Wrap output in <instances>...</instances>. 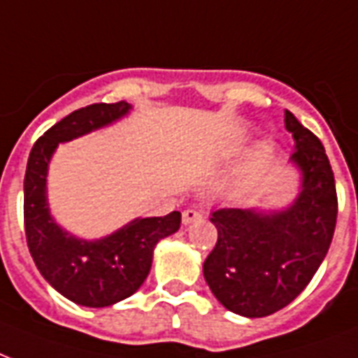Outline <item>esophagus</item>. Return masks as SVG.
I'll use <instances>...</instances> for the list:
<instances>
[{
    "label": "esophagus",
    "mask_w": 358,
    "mask_h": 358,
    "mask_svg": "<svg viewBox=\"0 0 358 358\" xmlns=\"http://www.w3.org/2000/svg\"><path fill=\"white\" fill-rule=\"evenodd\" d=\"M199 220H203V212H199V210L187 208L182 212V222H184V225H189V223L199 222Z\"/></svg>",
    "instance_id": "1"
}]
</instances>
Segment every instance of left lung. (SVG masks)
Wrapping results in <instances>:
<instances>
[{
  "mask_svg": "<svg viewBox=\"0 0 358 358\" xmlns=\"http://www.w3.org/2000/svg\"><path fill=\"white\" fill-rule=\"evenodd\" d=\"M285 129L302 178L294 203L280 212L220 208L210 217L217 242L203 264L204 280L229 312L244 317H266L293 302L323 263L336 227V184L323 144L289 110Z\"/></svg>",
  "mask_w": 358,
  "mask_h": 358,
  "instance_id": "1",
  "label": "left lung"
}]
</instances>
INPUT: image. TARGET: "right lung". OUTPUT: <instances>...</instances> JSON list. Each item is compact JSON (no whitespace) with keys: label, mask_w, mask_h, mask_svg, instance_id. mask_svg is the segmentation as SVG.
<instances>
[{"label":"right lung","mask_w":358,"mask_h":358,"mask_svg":"<svg viewBox=\"0 0 358 358\" xmlns=\"http://www.w3.org/2000/svg\"><path fill=\"white\" fill-rule=\"evenodd\" d=\"M129 103H95L52 125L29 152L24 176V229L29 253L46 282L65 299L88 308L113 306L141 287L148 276L154 248L176 233L182 215L136 217L99 240L76 238L54 222L46 199V174L59 143L124 118Z\"/></svg>","instance_id":"1"}]
</instances>
